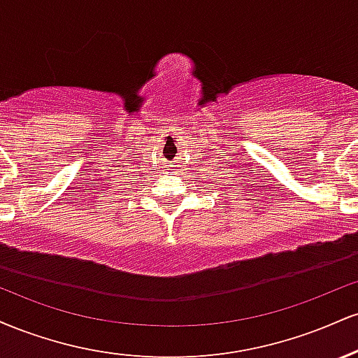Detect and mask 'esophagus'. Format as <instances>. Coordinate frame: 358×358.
Listing matches in <instances>:
<instances>
[{"label":"esophagus","instance_id":"esophagus-1","mask_svg":"<svg viewBox=\"0 0 358 358\" xmlns=\"http://www.w3.org/2000/svg\"><path fill=\"white\" fill-rule=\"evenodd\" d=\"M170 166H171V165H166V168H170Z\"/></svg>","mask_w":358,"mask_h":358}]
</instances>
